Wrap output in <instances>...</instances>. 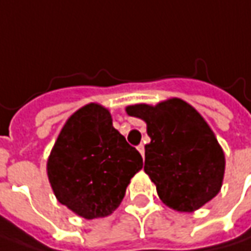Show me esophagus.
Returning a JSON list of instances; mask_svg holds the SVG:
<instances>
[{"mask_svg": "<svg viewBox=\"0 0 251 251\" xmlns=\"http://www.w3.org/2000/svg\"><path fill=\"white\" fill-rule=\"evenodd\" d=\"M137 150H139V153H140L142 157H143V156H145V146H143V145H139V146H137Z\"/></svg>", "mask_w": 251, "mask_h": 251, "instance_id": "obj_1", "label": "esophagus"}]
</instances>
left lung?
<instances>
[{
  "instance_id": "8db88e82",
  "label": "left lung",
  "mask_w": 251,
  "mask_h": 251,
  "mask_svg": "<svg viewBox=\"0 0 251 251\" xmlns=\"http://www.w3.org/2000/svg\"><path fill=\"white\" fill-rule=\"evenodd\" d=\"M145 121L150 143L145 146V171L158 198L178 212H194L218 195L225 176V153L195 108L180 98L156 106L126 108Z\"/></svg>"
}]
</instances>
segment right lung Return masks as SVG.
<instances>
[{"instance_id": "obj_1", "label": "right lung", "mask_w": 251, "mask_h": 251, "mask_svg": "<svg viewBox=\"0 0 251 251\" xmlns=\"http://www.w3.org/2000/svg\"><path fill=\"white\" fill-rule=\"evenodd\" d=\"M142 167L140 153L112 126L109 111L88 104L63 126L48 158V177L61 205L95 219L121 205L130 178Z\"/></svg>"}]
</instances>
